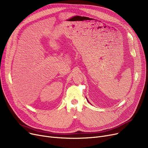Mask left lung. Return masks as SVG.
Instances as JSON below:
<instances>
[{
	"label": "left lung",
	"mask_w": 148,
	"mask_h": 148,
	"mask_svg": "<svg viewBox=\"0 0 148 148\" xmlns=\"http://www.w3.org/2000/svg\"><path fill=\"white\" fill-rule=\"evenodd\" d=\"M87 101H88V100H87ZM88 102H89V101H88Z\"/></svg>",
	"instance_id": "left-lung-1"
}]
</instances>
